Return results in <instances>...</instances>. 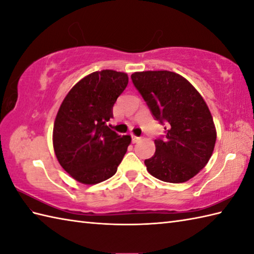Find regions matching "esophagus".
Listing matches in <instances>:
<instances>
[{"label":"esophagus","mask_w":254,"mask_h":254,"mask_svg":"<svg viewBox=\"0 0 254 254\" xmlns=\"http://www.w3.org/2000/svg\"><path fill=\"white\" fill-rule=\"evenodd\" d=\"M138 141H141V137L135 136V135H132V143H137Z\"/></svg>","instance_id":"1"}]
</instances>
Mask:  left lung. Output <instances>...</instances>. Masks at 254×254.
I'll list each match as a JSON object with an SVG mask.
<instances>
[{"mask_svg": "<svg viewBox=\"0 0 254 254\" xmlns=\"http://www.w3.org/2000/svg\"><path fill=\"white\" fill-rule=\"evenodd\" d=\"M131 78L155 120L166 130L164 136L155 139L153 157L144 161L147 171L165 182L190 180L208 163L216 142L206 102L185 77L174 72H136Z\"/></svg>", "mask_w": 254, "mask_h": 254, "instance_id": "8db88e82", "label": "left lung"}]
</instances>
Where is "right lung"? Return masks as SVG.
I'll return each instance as SVG.
<instances>
[{
  "label": "right lung",
  "instance_id": "1",
  "mask_svg": "<svg viewBox=\"0 0 254 254\" xmlns=\"http://www.w3.org/2000/svg\"><path fill=\"white\" fill-rule=\"evenodd\" d=\"M128 83L126 73L104 69L80 79L64 98L53 127V148L62 168L84 185H96L117 172L130 135L107 126L113 105Z\"/></svg>",
  "mask_w": 254,
  "mask_h": 254
}]
</instances>
